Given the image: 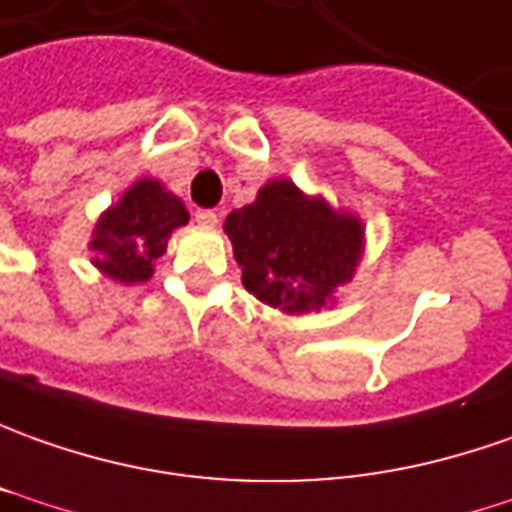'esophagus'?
<instances>
[{"mask_svg": "<svg viewBox=\"0 0 512 512\" xmlns=\"http://www.w3.org/2000/svg\"><path fill=\"white\" fill-rule=\"evenodd\" d=\"M194 219H197L200 225H205V228H214L216 222H219V214H216V211H211V208H202V211H197V214H194Z\"/></svg>", "mask_w": 512, "mask_h": 512, "instance_id": "34e87169", "label": "esophagus"}]
</instances>
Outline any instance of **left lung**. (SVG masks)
<instances>
[{
    "label": "left lung",
    "instance_id": "obj_1",
    "mask_svg": "<svg viewBox=\"0 0 512 512\" xmlns=\"http://www.w3.org/2000/svg\"><path fill=\"white\" fill-rule=\"evenodd\" d=\"M242 284L253 296L304 315L332 304L363 256V222L321 197H304L293 180H270L256 202L225 219Z\"/></svg>",
    "mask_w": 512,
    "mask_h": 512
}]
</instances>
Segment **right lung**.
Returning <instances> with one entry per match:
<instances>
[{
  "label": "right lung",
  "mask_w": 512,
  "mask_h": 512,
  "mask_svg": "<svg viewBox=\"0 0 512 512\" xmlns=\"http://www.w3.org/2000/svg\"><path fill=\"white\" fill-rule=\"evenodd\" d=\"M188 222V211L157 180H137L92 231V264L120 284L149 281L154 262L166 253L168 236Z\"/></svg>",
  "instance_id": "right-lung-1"
}]
</instances>
